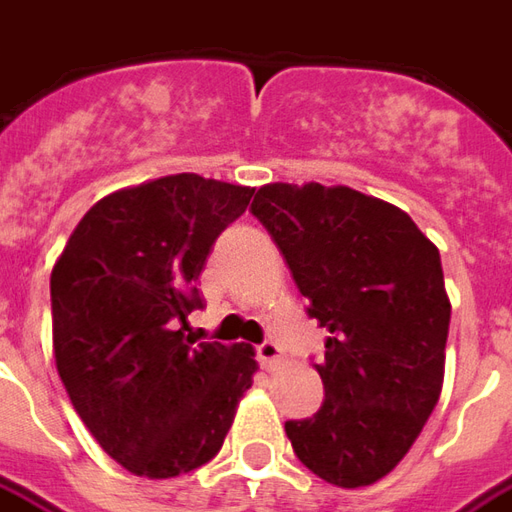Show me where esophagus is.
Returning <instances> with one entry per match:
<instances>
[{
  "instance_id": "1",
  "label": "esophagus",
  "mask_w": 512,
  "mask_h": 512,
  "mask_svg": "<svg viewBox=\"0 0 512 512\" xmlns=\"http://www.w3.org/2000/svg\"><path fill=\"white\" fill-rule=\"evenodd\" d=\"M257 362L266 367V370L277 367L282 362V348L274 340H263V343L257 345Z\"/></svg>"
}]
</instances>
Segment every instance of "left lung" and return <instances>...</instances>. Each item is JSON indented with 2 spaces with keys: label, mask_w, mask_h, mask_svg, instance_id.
<instances>
[{
  "label": "left lung",
  "mask_w": 512,
  "mask_h": 512,
  "mask_svg": "<svg viewBox=\"0 0 512 512\" xmlns=\"http://www.w3.org/2000/svg\"><path fill=\"white\" fill-rule=\"evenodd\" d=\"M249 211L332 334L315 365L323 406L285 422L293 452L326 483H376L439 403L450 332L439 249L408 213L348 186L271 183Z\"/></svg>",
  "instance_id": "left-lung-1"
}]
</instances>
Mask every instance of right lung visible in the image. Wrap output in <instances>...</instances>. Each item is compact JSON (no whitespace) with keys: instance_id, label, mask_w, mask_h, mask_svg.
Returning <instances> with one entry per match:
<instances>
[{"instance_id":"1","label":"right lung","mask_w":512,"mask_h":512,"mask_svg":"<svg viewBox=\"0 0 512 512\" xmlns=\"http://www.w3.org/2000/svg\"><path fill=\"white\" fill-rule=\"evenodd\" d=\"M255 189L169 175L95 202L51 271L54 359L95 441L167 480L222 450L257 370L249 345L197 343L189 315L216 238Z\"/></svg>"}]
</instances>
